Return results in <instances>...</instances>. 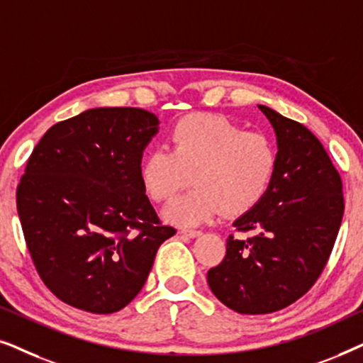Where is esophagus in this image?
Instances as JSON below:
<instances>
[{"mask_svg": "<svg viewBox=\"0 0 363 363\" xmlns=\"http://www.w3.org/2000/svg\"><path fill=\"white\" fill-rule=\"evenodd\" d=\"M180 233L183 236H190V238H196V236L201 235L200 230H186V228H185V230H182Z\"/></svg>", "mask_w": 363, "mask_h": 363, "instance_id": "1", "label": "esophagus"}]
</instances>
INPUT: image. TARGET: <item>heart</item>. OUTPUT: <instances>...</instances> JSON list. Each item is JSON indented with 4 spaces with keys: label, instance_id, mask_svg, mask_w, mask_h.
I'll return each instance as SVG.
<instances>
[{
    "label": "heart",
    "instance_id": "1",
    "mask_svg": "<svg viewBox=\"0 0 363 363\" xmlns=\"http://www.w3.org/2000/svg\"><path fill=\"white\" fill-rule=\"evenodd\" d=\"M277 150L266 133L245 130L230 118L193 113L168 133V150L153 148L140 165V183L155 203L172 200L188 183L195 185L165 210L170 223L191 226L218 213L240 216L269 191Z\"/></svg>",
    "mask_w": 363,
    "mask_h": 363
}]
</instances>
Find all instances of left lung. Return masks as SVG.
<instances>
[{
	"label": "left lung",
	"instance_id": "1",
	"mask_svg": "<svg viewBox=\"0 0 363 363\" xmlns=\"http://www.w3.org/2000/svg\"><path fill=\"white\" fill-rule=\"evenodd\" d=\"M277 135L274 180L259 205L233 223L251 238L226 240L208 286L240 314H271L301 299L324 271L344 216L339 172L314 133L266 106Z\"/></svg>",
	"mask_w": 363,
	"mask_h": 363
}]
</instances>
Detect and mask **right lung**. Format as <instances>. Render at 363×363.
Here are the masks:
<instances>
[{
	"label": "right lung",
	"instance_id": "obj_1",
	"mask_svg": "<svg viewBox=\"0 0 363 363\" xmlns=\"http://www.w3.org/2000/svg\"><path fill=\"white\" fill-rule=\"evenodd\" d=\"M157 130L152 112L101 107L57 122L34 147L18 215L39 277L66 304L92 314L123 309L177 233L140 183L142 153Z\"/></svg>",
	"mask_w": 363,
	"mask_h": 363
}]
</instances>
